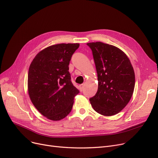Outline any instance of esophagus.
Returning a JSON list of instances; mask_svg holds the SVG:
<instances>
[{
    "instance_id": "obj_1",
    "label": "esophagus",
    "mask_w": 158,
    "mask_h": 158,
    "mask_svg": "<svg viewBox=\"0 0 158 158\" xmlns=\"http://www.w3.org/2000/svg\"><path fill=\"white\" fill-rule=\"evenodd\" d=\"M83 88H84V85H79V89H80L81 92H82V91L83 90Z\"/></svg>"
}]
</instances>
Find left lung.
<instances>
[{
    "mask_svg": "<svg viewBox=\"0 0 158 158\" xmlns=\"http://www.w3.org/2000/svg\"><path fill=\"white\" fill-rule=\"evenodd\" d=\"M92 51L98 79V90L89 98L94 110L104 116L121 111L131 100L135 85L133 67L118 47L100 41L88 43Z\"/></svg>",
    "mask_w": 158,
    "mask_h": 158,
    "instance_id": "8db88e82",
    "label": "left lung"
}]
</instances>
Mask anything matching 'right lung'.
<instances>
[{
    "label": "right lung",
    "mask_w": 158,
    "mask_h": 158,
    "mask_svg": "<svg viewBox=\"0 0 158 158\" xmlns=\"http://www.w3.org/2000/svg\"><path fill=\"white\" fill-rule=\"evenodd\" d=\"M79 44H60L41 51L31 62L28 73V93L37 110L53 121L71 111L79 91L71 81L69 65Z\"/></svg>",
    "instance_id": "1"
}]
</instances>
